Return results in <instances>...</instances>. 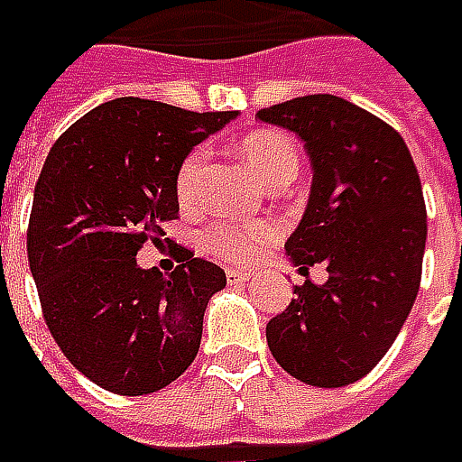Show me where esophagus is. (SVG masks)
<instances>
[{
  "instance_id": "esophagus-1",
  "label": "esophagus",
  "mask_w": 462,
  "mask_h": 462,
  "mask_svg": "<svg viewBox=\"0 0 462 462\" xmlns=\"http://www.w3.org/2000/svg\"><path fill=\"white\" fill-rule=\"evenodd\" d=\"M249 273H244V270H228L226 273V282L231 285V288H241V285H246L249 282Z\"/></svg>"
}]
</instances>
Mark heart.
I'll use <instances>...</instances> for the list:
<instances>
[{"label":"heart","instance_id":"obj_1","mask_svg":"<svg viewBox=\"0 0 462 462\" xmlns=\"http://www.w3.org/2000/svg\"><path fill=\"white\" fill-rule=\"evenodd\" d=\"M236 153L257 177L262 185L273 187L280 180H288L298 174V152L291 135L280 131H254L244 135L236 146ZM205 149H195L182 159L177 169V198L182 205H192L198 200V187L203 174ZM280 228L273 221L257 223H213L205 231L203 244L210 254H216L223 262H249L267 249L277 239Z\"/></svg>","mask_w":462,"mask_h":462}]
</instances>
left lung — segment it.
<instances>
[{
	"mask_svg": "<svg viewBox=\"0 0 462 462\" xmlns=\"http://www.w3.org/2000/svg\"><path fill=\"white\" fill-rule=\"evenodd\" d=\"M293 131L310 156L303 221L285 241L303 275L267 324L277 365L300 383L342 388L365 378L396 342L421 282L427 205L399 131L334 95H309L257 113Z\"/></svg>",
	"mask_w": 462,
	"mask_h": 462,
	"instance_id": "1",
	"label": "left lung"
}]
</instances>
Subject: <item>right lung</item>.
I'll list each match as a JSON object with an SVG mask.
<instances>
[{
  "label": "right lung",
  "instance_id": "1",
  "mask_svg": "<svg viewBox=\"0 0 462 462\" xmlns=\"http://www.w3.org/2000/svg\"><path fill=\"white\" fill-rule=\"evenodd\" d=\"M234 117L117 97L63 131L45 159L27 223L30 273L51 337L105 391H162L200 349L205 306L226 273L185 246L169 275L141 270L135 254L180 218L182 159Z\"/></svg>",
  "mask_w": 462,
  "mask_h": 462
}]
</instances>
